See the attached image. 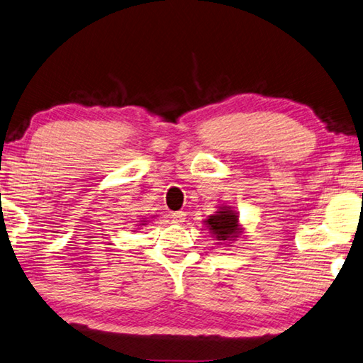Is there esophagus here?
I'll return each mask as SVG.
<instances>
[{
    "instance_id": "1",
    "label": "esophagus",
    "mask_w": 363,
    "mask_h": 363,
    "mask_svg": "<svg viewBox=\"0 0 363 363\" xmlns=\"http://www.w3.org/2000/svg\"><path fill=\"white\" fill-rule=\"evenodd\" d=\"M186 212H184V211H177V212H173V214H172V218L174 220V222H177V223H182L184 222V220H186Z\"/></svg>"
}]
</instances>
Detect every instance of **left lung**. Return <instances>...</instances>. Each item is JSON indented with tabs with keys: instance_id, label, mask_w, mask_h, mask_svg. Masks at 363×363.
<instances>
[{
	"instance_id": "obj_1",
	"label": "left lung",
	"mask_w": 363,
	"mask_h": 363,
	"mask_svg": "<svg viewBox=\"0 0 363 363\" xmlns=\"http://www.w3.org/2000/svg\"><path fill=\"white\" fill-rule=\"evenodd\" d=\"M238 218L236 212L223 208L216 216H211L206 220V225L218 240H231L233 238H238Z\"/></svg>"
}]
</instances>
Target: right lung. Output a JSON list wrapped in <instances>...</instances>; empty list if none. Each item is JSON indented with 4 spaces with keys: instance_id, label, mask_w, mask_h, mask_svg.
I'll use <instances>...</instances> for the list:
<instances>
[{
    "instance_id": "obj_1",
    "label": "right lung",
    "mask_w": 363,
    "mask_h": 363,
    "mask_svg": "<svg viewBox=\"0 0 363 363\" xmlns=\"http://www.w3.org/2000/svg\"><path fill=\"white\" fill-rule=\"evenodd\" d=\"M141 225H145V223H141Z\"/></svg>"
}]
</instances>
